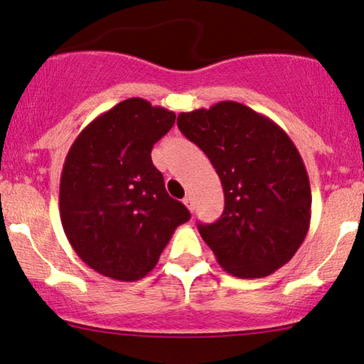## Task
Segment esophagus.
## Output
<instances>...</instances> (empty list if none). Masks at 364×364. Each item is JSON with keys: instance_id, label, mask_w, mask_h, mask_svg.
<instances>
[{"instance_id": "obj_1", "label": "esophagus", "mask_w": 364, "mask_h": 364, "mask_svg": "<svg viewBox=\"0 0 364 364\" xmlns=\"http://www.w3.org/2000/svg\"><path fill=\"white\" fill-rule=\"evenodd\" d=\"M183 203H185L186 208H188V210H190V212H193V210H195V203H193V198H191L190 195H188V196H185V198H183Z\"/></svg>"}]
</instances>
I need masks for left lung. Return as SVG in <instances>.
Segmentation results:
<instances>
[{
	"label": "left lung",
	"instance_id": "left-lung-1",
	"mask_svg": "<svg viewBox=\"0 0 364 364\" xmlns=\"http://www.w3.org/2000/svg\"><path fill=\"white\" fill-rule=\"evenodd\" d=\"M188 140L210 159L225 205L214 224H198L228 274L260 279L294 257L311 219L306 168L287 133L235 101L178 116Z\"/></svg>",
	"mask_w": 364,
	"mask_h": 364
}]
</instances>
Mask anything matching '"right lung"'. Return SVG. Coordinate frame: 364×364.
I'll return each instance as SVG.
<instances>
[{
  "label": "right lung",
  "instance_id": "1",
  "mask_svg": "<svg viewBox=\"0 0 364 364\" xmlns=\"http://www.w3.org/2000/svg\"><path fill=\"white\" fill-rule=\"evenodd\" d=\"M174 119L173 111L145 99H127L90 121L66 154L60 181L65 235L90 269L114 281L145 277L190 219L150 157Z\"/></svg>",
  "mask_w": 364,
  "mask_h": 364
}]
</instances>
